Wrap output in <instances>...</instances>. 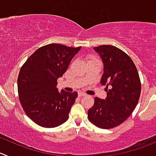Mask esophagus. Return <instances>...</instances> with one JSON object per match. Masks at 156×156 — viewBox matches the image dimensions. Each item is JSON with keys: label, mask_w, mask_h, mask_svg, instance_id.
<instances>
[{"label": "esophagus", "mask_w": 156, "mask_h": 156, "mask_svg": "<svg viewBox=\"0 0 156 156\" xmlns=\"http://www.w3.org/2000/svg\"><path fill=\"white\" fill-rule=\"evenodd\" d=\"M85 95H86V94H85V93H82V92L78 93V97H79V98H81L82 96H85Z\"/></svg>", "instance_id": "1"}]
</instances>
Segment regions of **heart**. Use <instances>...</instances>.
I'll return each mask as SVG.
<instances>
[{
    "instance_id": "obj_1",
    "label": "heart",
    "mask_w": 156,
    "mask_h": 156,
    "mask_svg": "<svg viewBox=\"0 0 156 156\" xmlns=\"http://www.w3.org/2000/svg\"><path fill=\"white\" fill-rule=\"evenodd\" d=\"M94 60H97V59H96V58H93V57H88V63H89V62H92V61H94Z\"/></svg>"
}]
</instances>
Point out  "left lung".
I'll use <instances>...</instances> for the list:
<instances>
[{
  "mask_svg": "<svg viewBox=\"0 0 156 156\" xmlns=\"http://www.w3.org/2000/svg\"><path fill=\"white\" fill-rule=\"evenodd\" d=\"M94 49L102 59L104 74L101 84L106 85L108 92L105 100L94 98L88 118L97 127L112 129L123 123L137 105L142 88L140 78L133 61L122 50L112 45H101Z\"/></svg>",
  "mask_w": 156,
  "mask_h": 156,
  "instance_id": "8db88e82",
  "label": "left lung"
}]
</instances>
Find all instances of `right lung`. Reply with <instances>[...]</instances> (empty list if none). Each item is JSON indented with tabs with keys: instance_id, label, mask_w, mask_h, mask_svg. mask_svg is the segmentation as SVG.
Here are the masks:
<instances>
[{
	"instance_id": "1",
	"label": "right lung",
	"mask_w": 156,
	"mask_h": 156,
	"mask_svg": "<svg viewBox=\"0 0 156 156\" xmlns=\"http://www.w3.org/2000/svg\"><path fill=\"white\" fill-rule=\"evenodd\" d=\"M80 49L49 44L36 50L21 67L17 78L19 100L26 115L38 126L55 128L68 119L78 93H60L57 80Z\"/></svg>"
}]
</instances>
